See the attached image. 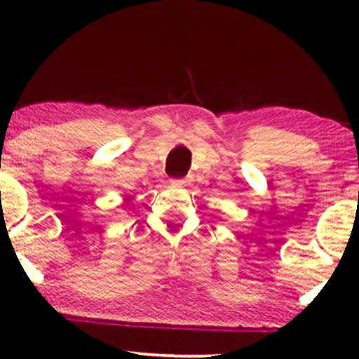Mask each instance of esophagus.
Returning a JSON list of instances; mask_svg holds the SVG:
<instances>
[{
	"label": "esophagus",
	"instance_id": "obj_1",
	"mask_svg": "<svg viewBox=\"0 0 359 359\" xmlns=\"http://www.w3.org/2000/svg\"><path fill=\"white\" fill-rule=\"evenodd\" d=\"M175 183H178V184H184V183H186V180H175Z\"/></svg>",
	"mask_w": 359,
	"mask_h": 359
}]
</instances>
